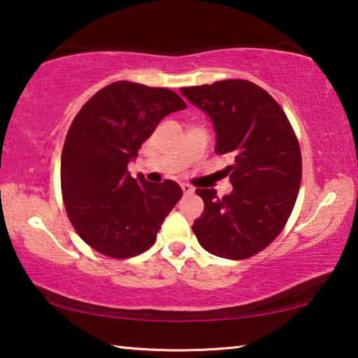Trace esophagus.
I'll list each match as a JSON object with an SVG mask.
<instances>
[{
	"label": "esophagus",
	"instance_id": "1",
	"mask_svg": "<svg viewBox=\"0 0 358 358\" xmlns=\"http://www.w3.org/2000/svg\"><path fill=\"white\" fill-rule=\"evenodd\" d=\"M181 189H183L185 194H192L194 192V187L187 183H181Z\"/></svg>",
	"mask_w": 358,
	"mask_h": 358
}]
</instances>
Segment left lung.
<instances>
[{"label": "left lung", "mask_w": 358, "mask_h": 358, "mask_svg": "<svg viewBox=\"0 0 358 358\" xmlns=\"http://www.w3.org/2000/svg\"><path fill=\"white\" fill-rule=\"evenodd\" d=\"M180 93L208 115L215 153L234 159L226 172L232 192L196 189L203 213L192 224L205 251L224 259H248L273 241L287 222L301 181V155L280 104L248 80H221Z\"/></svg>", "instance_id": "left-lung-1"}]
</instances>
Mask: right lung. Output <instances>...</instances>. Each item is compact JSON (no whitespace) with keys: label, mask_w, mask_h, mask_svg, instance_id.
Wrapping results in <instances>:
<instances>
[{"label":"right lung","mask_w":358,"mask_h":358,"mask_svg":"<svg viewBox=\"0 0 358 358\" xmlns=\"http://www.w3.org/2000/svg\"><path fill=\"white\" fill-rule=\"evenodd\" d=\"M183 108L167 88L115 82L77 113L63 147L62 191L72 226L93 250L128 259L153 246L183 191L172 180L132 178L128 164L159 121Z\"/></svg>","instance_id":"obj_1"}]
</instances>
